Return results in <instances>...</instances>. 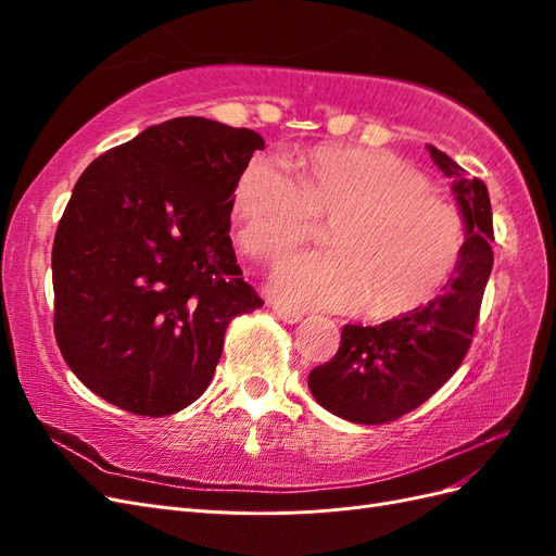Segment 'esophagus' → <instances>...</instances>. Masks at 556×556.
<instances>
[{
  "label": "esophagus",
  "instance_id": "34e87169",
  "mask_svg": "<svg viewBox=\"0 0 556 556\" xmlns=\"http://www.w3.org/2000/svg\"><path fill=\"white\" fill-rule=\"evenodd\" d=\"M271 311L278 315V319H282V323H288V325H296L299 319L304 317V313H301V311L288 308V306H282V304H271Z\"/></svg>",
  "mask_w": 556,
  "mask_h": 556
}]
</instances>
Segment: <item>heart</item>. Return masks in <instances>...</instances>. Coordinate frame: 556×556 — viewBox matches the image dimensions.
Instances as JSON below:
<instances>
[{
  "label": "heart",
  "mask_w": 556,
  "mask_h": 556,
  "mask_svg": "<svg viewBox=\"0 0 556 556\" xmlns=\"http://www.w3.org/2000/svg\"><path fill=\"white\" fill-rule=\"evenodd\" d=\"M296 180L271 157H252L231 190L237 243L278 264L331 223L327 252L292 260L274 280L294 306L403 315L439 292L459 264V206L387 150L319 146L296 160Z\"/></svg>",
  "instance_id": "b5f03b06"
}]
</instances>
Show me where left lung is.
<instances>
[{
    "label": "left lung",
    "instance_id": "left-lung-1",
    "mask_svg": "<svg viewBox=\"0 0 556 556\" xmlns=\"http://www.w3.org/2000/svg\"><path fill=\"white\" fill-rule=\"evenodd\" d=\"M466 220V245L457 268L429 304L376 327L345 325L339 352L308 374L325 410L357 425H387L441 390L462 366L473 341L494 255L492 204L486 185L429 146Z\"/></svg>",
    "mask_w": 556,
    "mask_h": 556
}]
</instances>
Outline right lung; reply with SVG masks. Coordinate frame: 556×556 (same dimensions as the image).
Listing matches in <instances>:
<instances>
[{
	"mask_svg": "<svg viewBox=\"0 0 556 556\" xmlns=\"http://www.w3.org/2000/svg\"><path fill=\"white\" fill-rule=\"evenodd\" d=\"M257 131L174 117L80 174L53 243L55 341L76 378L134 415L206 392L233 317L264 306L229 239Z\"/></svg>",
	"mask_w": 556,
	"mask_h": 556,
	"instance_id": "1",
	"label": "right lung"
}]
</instances>
